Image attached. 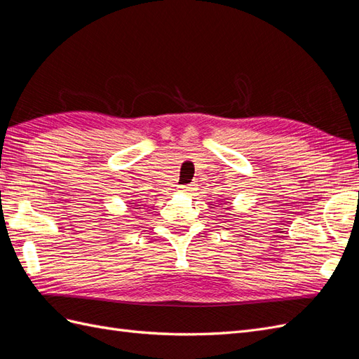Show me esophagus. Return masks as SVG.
<instances>
[{"label":"esophagus","mask_w":359,"mask_h":359,"mask_svg":"<svg viewBox=\"0 0 359 359\" xmlns=\"http://www.w3.org/2000/svg\"><path fill=\"white\" fill-rule=\"evenodd\" d=\"M180 191H181V193H189V191H191V187H190V186H181V187H180Z\"/></svg>","instance_id":"34e87169"}]
</instances>
